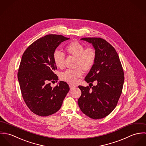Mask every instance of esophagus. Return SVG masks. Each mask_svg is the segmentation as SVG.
<instances>
[{
    "mask_svg": "<svg viewBox=\"0 0 146 146\" xmlns=\"http://www.w3.org/2000/svg\"><path fill=\"white\" fill-rule=\"evenodd\" d=\"M69 86H70V89H72L75 87V86L72 85H70Z\"/></svg>",
    "mask_w": 146,
    "mask_h": 146,
    "instance_id": "esophagus-1",
    "label": "esophagus"
}]
</instances>
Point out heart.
<instances>
[{"instance_id":"obj_1","label":"heart","mask_w":146,"mask_h":146,"mask_svg":"<svg viewBox=\"0 0 146 146\" xmlns=\"http://www.w3.org/2000/svg\"><path fill=\"white\" fill-rule=\"evenodd\" d=\"M66 53L77 58L76 67H80L75 70H67L60 74V78L62 81L71 84H75L78 79L82 77L83 71L90 70L94 66L96 53L92 48H87L79 42L74 41L69 43L65 48ZM53 60L57 67L64 66V55L60 50H56L53 54Z\"/></svg>"}]
</instances>
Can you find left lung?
I'll use <instances>...</instances> for the list:
<instances>
[{
    "label": "left lung",
    "mask_w": 146,
    "mask_h": 146,
    "mask_svg": "<svg viewBox=\"0 0 146 146\" xmlns=\"http://www.w3.org/2000/svg\"><path fill=\"white\" fill-rule=\"evenodd\" d=\"M81 40L92 44L96 53L95 63L85 81L89 84L96 81L97 84L92 87L79 86L82 95L78 102L81 111L88 117L102 119L117 104L124 82V71L118 54L109 42L100 38Z\"/></svg>",
    "instance_id": "obj_1"
}]
</instances>
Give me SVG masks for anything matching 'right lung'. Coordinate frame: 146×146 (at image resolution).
Listing matches in <instances>:
<instances>
[{
	"mask_svg": "<svg viewBox=\"0 0 146 146\" xmlns=\"http://www.w3.org/2000/svg\"><path fill=\"white\" fill-rule=\"evenodd\" d=\"M70 38L50 34L32 43L23 53L18 72V80L23 100L35 114L47 116L57 112L70 90L60 81L54 88L49 82L58 80L53 71L57 67L53 54L58 45Z\"/></svg>",
	"mask_w": 146,
	"mask_h": 146,
	"instance_id": "right-lung-1",
	"label": "right lung"
}]
</instances>
